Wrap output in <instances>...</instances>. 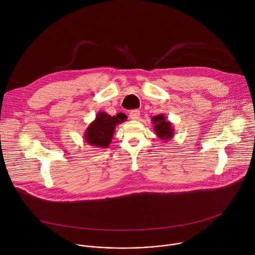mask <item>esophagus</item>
I'll list each match as a JSON object with an SVG mask.
<instances>
[{"label":"esophagus","mask_w":255,"mask_h":255,"mask_svg":"<svg viewBox=\"0 0 255 255\" xmlns=\"http://www.w3.org/2000/svg\"><path fill=\"white\" fill-rule=\"evenodd\" d=\"M130 119L132 120H138L139 117H140V112L138 110H133L130 112V115H129Z\"/></svg>","instance_id":"1"}]
</instances>
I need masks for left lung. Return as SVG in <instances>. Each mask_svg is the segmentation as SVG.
I'll use <instances>...</instances> for the list:
<instances>
[{"label":"left lung","instance_id":"obj_1","mask_svg":"<svg viewBox=\"0 0 255 255\" xmlns=\"http://www.w3.org/2000/svg\"><path fill=\"white\" fill-rule=\"evenodd\" d=\"M151 121L154 125L153 128H154L155 134L160 140L167 141L173 137L174 129H173L172 123L169 122L168 120H166L165 116L163 114L153 116L151 118Z\"/></svg>","mask_w":255,"mask_h":255}]
</instances>
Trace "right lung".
<instances>
[{
	"label": "right lung",
	"mask_w": 255,
	"mask_h": 255,
	"mask_svg": "<svg viewBox=\"0 0 255 255\" xmlns=\"http://www.w3.org/2000/svg\"><path fill=\"white\" fill-rule=\"evenodd\" d=\"M126 119L127 116L122 113L112 117L106 112H99L96 119L85 131L84 139L92 146L107 148L112 141L116 126L126 121Z\"/></svg>",
	"instance_id": "right-lung-1"
}]
</instances>
